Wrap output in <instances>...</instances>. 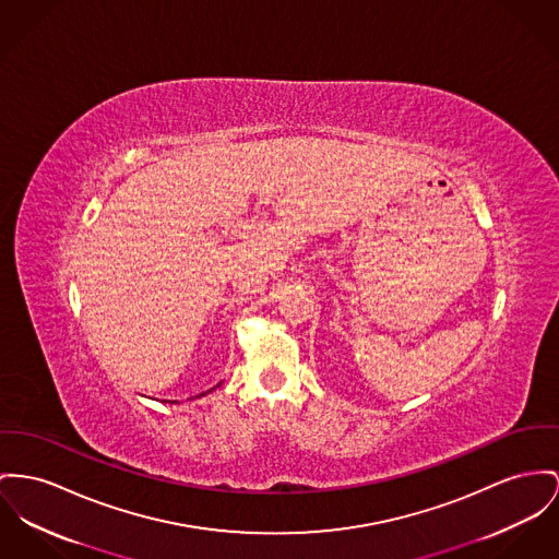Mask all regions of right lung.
<instances>
[{
    "mask_svg": "<svg viewBox=\"0 0 559 559\" xmlns=\"http://www.w3.org/2000/svg\"><path fill=\"white\" fill-rule=\"evenodd\" d=\"M201 396H203V394H201Z\"/></svg>",
    "mask_w": 559,
    "mask_h": 559,
    "instance_id": "1",
    "label": "right lung"
}]
</instances>
